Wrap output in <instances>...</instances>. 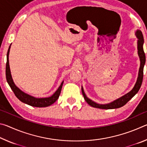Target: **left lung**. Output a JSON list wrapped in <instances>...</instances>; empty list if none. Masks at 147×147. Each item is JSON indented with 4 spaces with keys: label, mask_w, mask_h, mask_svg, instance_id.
<instances>
[{
    "label": "left lung",
    "mask_w": 147,
    "mask_h": 147,
    "mask_svg": "<svg viewBox=\"0 0 147 147\" xmlns=\"http://www.w3.org/2000/svg\"><path fill=\"white\" fill-rule=\"evenodd\" d=\"M136 37L138 39V55L139 57V59H140V67H139V73H138V80H137V82L134 86V88L131 89V90L127 94H124V96H121L117 100L111 102L110 103L106 104H100L94 102V101L91 100V99L87 97L85 93H84V89L82 87V92L84 98L85 99V100L87 102L89 105L93 107V108H100V109H115V108H121V107L123 106L124 105L128 102L130 100V99L133 97V96L135 95V94L138 93L139 91V89H140L141 84H142L143 82V68L144 65L145 64V61H146V58H145V54L144 53L143 51V43H144V39H143V36L142 32L141 30H138L136 31Z\"/></svg>",
    "instance_id": "1"
}]
</instances>
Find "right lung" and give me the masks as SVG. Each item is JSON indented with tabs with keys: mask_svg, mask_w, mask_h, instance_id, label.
I'll return each mask as SVG.
<instances>
[{
	"mask_svg": "<svg viewBox=\"0 0 147 147\" xmlns=\"http://www.w3.org/2000/svg\"><path fill=\"white\" fill-rule=\"evenodd\" d=\"M11 45L9 47L8 53H7V61L6 65V77L7 82L8 83L9 86H10L12 91H13L15 95L17 96V98L21 100L22 102H24L26 104H28L30 106L34 107H38V108H43V107H47L52 105L57 100V99L59 98V94L61 93V90L63 86V81L62 82L61 85L59 86L58 89L54 93L53 95L46 98H36L34 96L24 93L21 89L17 88L14 84L13 79H12L10 69H9V49H10Z\"/></svg>",
	"mask_w": 147,
	"mask_h": 147,
	"instance_id": "right-lung-1",
	"label": "right lung"
}]
</instances>
